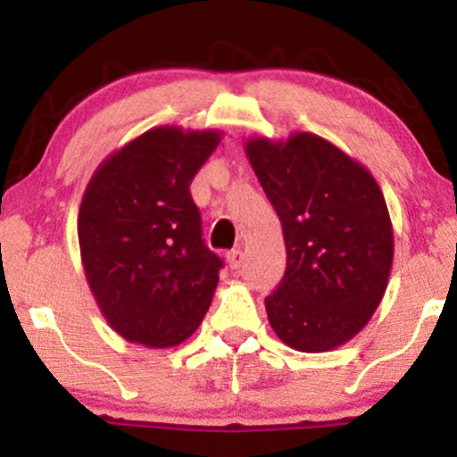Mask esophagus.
<instances>
[{"instance_id":"esophagus-1","label":"esophagus","mask_w":457,"mask_h":457,"mask_svg":"<svg viewBox=\"0 0 457 457\" xmlns=\"http://www.w3.org/2000/svg\"><path fill=\"white\" fill-rule=\"evenodd\" d=\"M228 263H229V268L232 270H238L240 265H242V248L238 246V248H232V251L228 253Z\"/></svg>"}]
</instances>
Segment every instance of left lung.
I'll list each match as a JSON object with an SVG mask.
<instances>
[{"mask_svg": "<svg viewBox=\"0 0 457 457\" xmlns=\"http://www.w3.org/2000/svg\"><path fill=\"white\" fill-rule=\"evenodd\" d=\"M246 155L287 246L285 276L265 297L270 325L299 352L337 348L367 325L388 287L395 236L382 189L312 132L251 138Z\"/></svg>", "mask_w": 457, "mask_h": 457, "instance_id": "left-lung-1", "label": "left lung"}]
</instances>
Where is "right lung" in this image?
<instances>
[{"mask_svg": "<svg viewBox=\"0 0 457 457\" xmlns=\"http://www.w3.org/2000/svg\"><path fill=\"white\" fill-rule=\"evenodd\" d=\"M217 130L160 126L109 155L78 217L86 278L115 333L170 348L200 327L223 262L202 240L189 186Z\"/></svg>", "mask_w": 457, "mask_h": 457, "instance_id": "obj_1", "label": "right lung"}]
</instances>
